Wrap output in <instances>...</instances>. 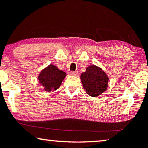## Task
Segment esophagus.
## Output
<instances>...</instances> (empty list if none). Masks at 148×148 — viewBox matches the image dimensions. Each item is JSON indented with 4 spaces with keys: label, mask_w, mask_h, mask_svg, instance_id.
<instances>
[{
    "label": "esophagus",
    "mask_w": 148,
    "mask_h": 148,
    "mask_svg": "<svg viewBox=\"0 0 148 148\" xmlns=\"http://www.w3.org/2000/svg\"><path fill=\"white\" fill-rule=\"evenodd\" d=\"M70 74L72 75H77L78 72L77 71H70Z\"/></svg>",
    "instance_id": "34e87169"
}]
</instances>
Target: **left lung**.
I'll return each instance as SVG.
<instances>
[{"mask_svg": "<svg viewBox=\"0 0 148 148\" xmlns=\"http://www.w3.org/2000/svg\"><path fill=\"white\" fill-rule=\"evenodd\" d=\"M81 80L87 94L92 97L100 96L108 87V76L102 69L93 64L81 75Z\"/></svg>", "mask_w": 148, "mask_h": 148, "instance_id": "8db88e82", "label": "left lung"}]
</instances>
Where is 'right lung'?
Segmentation results:
<instances>
[{
    "label": "right lung",
    "instance_id": "obj_1",
    "mask_svg": "<svg viewBox=\"0 0 148 148\" xmlns=\"http://www.w3.org/2000/svg\"><path fill=\"white\" fill-rule=\"evenodd\" d=\"M66 75L65 72L59 70L54 64H50L42 71L38 76V79L44 90L50 92L59 88Z\"/></svg>",
    "mask_w": 148,
    "mask_h": 148
}]
</instances>
